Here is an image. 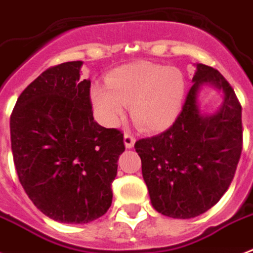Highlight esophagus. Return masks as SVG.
Listing matches in <instances>:
<instances>
[{"label": "esophagus", "mask_w": 253, "mask_h": 253, "mask_svg": "<svg viewBox=\"0 0 253 253\" xmlns=\"http://www.w3.org/2000/svg\"><path fill=\"white\" fill-rule=\"evenodd\" d=\"M123 140H125V146L127 147V148H132L135 144V136L131 132H126L125 134V138H123Z\"/></svg>", "instance_id": "1"}]
</instances>
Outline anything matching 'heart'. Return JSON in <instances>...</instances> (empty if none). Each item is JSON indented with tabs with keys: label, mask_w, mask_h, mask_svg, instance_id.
Masks as SVG:
<instances>
[{
	"label": "heart",
	"mask_w": 253,
	"mask_h": 253,
	"mask_svg": "<svg viewBox=\"0 0 253 253\" xmlns=\"http://www.w3.org/2000/svg\"><path fill=\"white\" fill-rule=\"evenodd\" d=\"M107 87L91 89V101L103 121L119 122L131 105L135 125L146 131L164 130L178 117L186 93V79L176 67L135 61L114 69Z\"/></svg>",
	"instance_id": "b5f03b06"
}]
</instances>
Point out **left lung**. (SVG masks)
<instances>
[{"label": "left lung", "instance_id": "1", "mask_svg": "<svg viewBox=\"0 0 253 253\" xmlns=\"http://www.w3.org/2000/svg\"><path fill=\"white\" fill-rule=\"evenodd\" d=\"M206 82L223 90L225 101L216 115L204 117L196 94ZM193 83L172 126L135 143L152 206L180 219L204 214L220 200L243 148L242 105L230 83L204 64H197Z\"/></svg>", "mask_w": 253, "mask_h": 253}]
</instances>
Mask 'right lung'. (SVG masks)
Wrapping results in <instances>:
<instances>
[{"mask_svg":"<svg viewBox=\"0 0 253 253\" xmlns=\"http://www.w3.org/2000/svg\"><path fill=\"white\" fill-rule=\"evenodd\" d=\"M83 61L45 69L22 91L10 115L18 178L33 204L61 223H87L113 201L122 131L94 122Z\"/></svg>","mask_w":253,"mask_h":253,"instance_id":"add662e5","label":"right lung"}]
</instances>
